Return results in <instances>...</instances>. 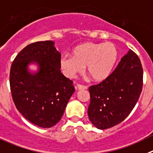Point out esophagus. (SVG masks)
Listing matches in <instances>:
<instances>
[{
  "label": "esophagus",
  "mask_w": 153,
  "mask_h": 153,
  "mask_svg": "<svg viewBox=\"0 0 153 153\" xmlns=\"http://www.w3.org/2000/svg\"><path fill=\"white\" fill-rule=\"evenodd\" d=\"M76 88L78 90H87V89H88V87L82 85H78Z\"/></svg>",
  "instance_id": "34e87169"
}]
</instances>
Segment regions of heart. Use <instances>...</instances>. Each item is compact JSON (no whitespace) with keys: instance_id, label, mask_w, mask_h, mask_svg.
Segmentation results:
<instances>
[{"instance_id":"obj_1","label":"heart","mask_w":153,"mask_h":153,"mask_svg":"<svg viewBox=\"0 0 153 153\" xmlns=\"http://www.w3.org/2000/svg\"><path fill=\"white\" fill-rule=\"evenodd\" d=\"M118 49L112 42H85L75 46L71 55H63L59 65L62 73L73 78L86 71L95 82L107 79L112 72L118 59Z\"/></svg>"}]
</instances>
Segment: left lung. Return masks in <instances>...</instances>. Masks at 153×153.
Instances as JSON below:
<instances>
[{
	"label": "left lung",
	"instance_id": "1",
	"mask_svg": "<svg viewBox=\"0 0 153 153\" xmlns=\"http://www.w3.org/2000/svg\"><path fill=\"white\" fill-rule=\"evenodd\" d=\"M143 70L140 58L129 50L110 76L89 88V120L105 130L121 123L130 114L143 88Z\"/></svg>",
	"mask_w": 153,
	"mask_h": 153
}]
</instances>
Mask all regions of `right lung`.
Listing matches in <instances>:
<instances>
[{
    "instance_id": "obj_1",
    "label": "right lung",
    "mask_w": 153,
    "mask_h": 153,
    "mask_svg": "<svg viewBox=\"0 0 153 153\" xmlns=\"http://www.w3.org/2000/svg\"><path fill=\"white\" fill-rule=\"evenodd\" d=\"M54 42L31 43L20 51L11 65L10 86L16 109L30 123L49 128L61 120L68 100L75 92L73 82L60 71L61 54ZM39 69L31 74L28 65Z\"/></svg>"
}]
</instances>
